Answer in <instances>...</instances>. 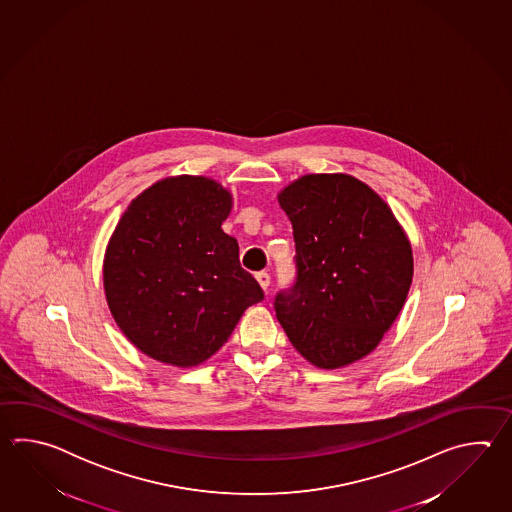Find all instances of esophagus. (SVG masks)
Here are the masks:
<instances>
[{
  "label": "esophagus",
  "mask_w": 512,
  "mask_h": 512,
  "mask_svg": "<svg viewBox=\"0 0 512 512\" xmlns=\"http://www.w3.org/2000/svg\"><path fill=\"white\" fill-rule=\"evenodd\" d=\"M256 280L260 283L261 289L267 293V289H269V285H271V274L265 271L258 272V274H256Z\"/></svg>",
  "instance_id": "34e87169"
}]
</instances>
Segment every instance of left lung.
Returning <instances> with one entry per match:
<instances>
[{"label": "left lung", "instance_id": "left-lung-1", "mask_svg": "<svg viewBox=\"0 0 512 512\" xmlns=\"http://www.w3.org/2000/svg\"><path fill=\"white\" fill-rule=\"evenodd\" d=\"M293 225L296 283L276 296L294 349L320 370L370 355L401 313L414 278L412 245L371 186L307 174L278 194Z\"/></svg>", "mask_w": 512, "mask_h": 512}]
</instances>
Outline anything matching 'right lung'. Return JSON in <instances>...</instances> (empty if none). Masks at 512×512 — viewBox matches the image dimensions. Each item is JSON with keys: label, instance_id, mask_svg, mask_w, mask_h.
Returning a JSON list of instances; mask_svg holds the SVG:
<instances>
[{"label": "right lung", "instance_id": "1", "mask_svg": "<svg viewBox=\"0 0 512 512\" xmlns=\"http://www.w3.org/2000/svg\"><path fill=\"white\" fill-rule=\"evenodd\" d=\"M232 194L205 175L166 177L131 201L113 230L102 276L111 316L144 355L194 368L263 300L221 225Z\"/></svg>", "mask_w": 512, "mask_h": 512}]
</instances>
